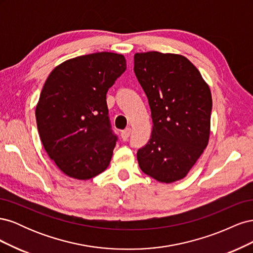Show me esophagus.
I'll list each match as a JSON object with an SVG mask.
<instances>
[{"label": "esophagus", "mask_w": 253, "mask_h": 253, "mask_svg": "<svg viewBox=\"0 0 253 253\" xmlns=\"http://www.w3.org/2000/svg\"><path fill=\"white\" fill-rule=\"evenodd\" d=\"M129 134H131V128L126 127V129H124V131L121 132V138H122V140L126 141L127 138L129 137Z\"/></svg>", "instance_id": "1"}]
</instances>
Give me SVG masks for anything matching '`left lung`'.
Returning <instances> with one entry per match:
<instances>
[{"instance_id": "obj_1", "label": "left lung", "mask_w": 253, "mask_h": 253, "mask_svg": "<svg viewBox=\"0 0 253 253\" xmlns=\"http://www.w3.org/2000/svg\"><path fill=\"white\" fill-rule=\"evenodd\" d=\"M134 72L148 97L153 121L149 142L137 152L140 169L165 183L185 178L209 142L208 83L178 53L137 52Z\"/></svg>"}]
</instances>
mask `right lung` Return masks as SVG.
<instances>
[{
    "mask_svg": "<svg viewBox=\"0 0 253 253\" xmlns=\"http://www.w3.org/2000/svg\"><path fill=\"white\" fill-rule=\"evenodd\" d=\"M126 70L124 55L101 51L64 61L45 81L36 106L38 131L68 177L86 180L109 167L117 138L106 93Z\"/></svg>",
    "mask_w": 253,
    "mask_h": 253,
    "instance_id": "obj_1",
    "label": "right lung"
}]
</instances>
